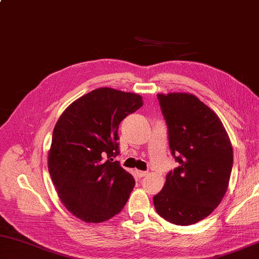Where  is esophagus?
Returning <instances> with one entry per match:
<instances>
[{"mask_svg": "<svg viewBox=\"0 0 259 259\" xmlns=\"http://www.w3.org/2000/svg\"><path fill=\"white\" fill-rule=\"evenodd\" d=\"M136 173H137V176L139 177V178H144V177H146V176H148V172H146V171H136Z\"/></svg>", "mask_w": 259, "mask_h": 259, "instance_id": "1", "label": "esophagus"}]
</instances>
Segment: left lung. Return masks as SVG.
<instances>
[{
	"mask_svg": "<svg viewBox=\"0 0 259 259\" xmlns=\"http://www.w3.org/2000/svg\"><path fill=\"white\" fill-rule=\"evenodd\" d=\"M179 166L154 196L157 214L177 225H191L213 211L228 190L233 149L222 121L192 94H157Z\"/></svg>",
	"mask_w": 259,
	"mask_h": 259,
	"instance_id": "1",
	"label": "left lung"
}]
</instances>
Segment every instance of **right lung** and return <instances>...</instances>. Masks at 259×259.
Listing matches in <instances>:
<instances>
[{
	"label": "right lung",
	"mask_w": 259,
	"mask_h": 259,
	"mask_svg": "<svg viewBox=\"0 0 259 259\" xmlns=\"http://www.w3.org/2000/svg\"><path fill=\"white\" fill-rule=\"evenodd\" d=\"M143 104L138 94L97 88L71 103L56 122L50 176L65 208L83 222L110 220L128 201L135 180L112 157L119 154L120 122Z\"/></svg>",
	"instance_id": "obj_1"
}]
</instances>
